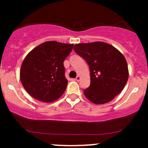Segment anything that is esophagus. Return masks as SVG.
<instances>
[{
    "label": "esophagus",
    "mask_w": 148,
    "mask_h": 148,
    "mask_svg": "<svg viewBox=\"0 0 148 148\" xmlns=\"http://www.w3.org/2000/svg\"><path fill=\"white\" fill-rule=\"evenodd\" d=\"M81 79V77L79 76V75H77V77L75 78V81H77V82H79Z\"/></svg>",
    "instance_id": "obj_1"
}]
</instances>
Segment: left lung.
Returning <instances> with one entry per match:
<instances>
[{
    "instance_id": "obj_1",
    "label": "left lung",
    "mask_w": 148,
    "mask_h": 148,
    "mask_svg": "<svg viewBox=\"0 0 148 148\" xmlns=\"http://www.w3.org/2000/svg\"><path fill=\"white\" fill-rule=\"evenodd\" d=\"M73 49L90 67V85L84 90L86 98L96 104L113 100L127 82L125 56L110 44L100 41L75 44Z\"/></svg>"
}]
</instances>
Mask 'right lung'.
Instances as JSON below:
<instances>
[{"instance_id": "obj_1", "label": "right lung", "mask_w": 148, "mask_h": 148, "mask_svg": "<svg viewBox=\"0 0 148 148\" xmlns=\"http://www.w3.org/2000/svg\"><path fill=\"white\" fill-rule=\"evenodd\" d=\"M73 44L47 41L32 49L23 60L20 78L31 96L44 102L57 100L67 85L64 61Z\"/></svg>"}]
</instances>
